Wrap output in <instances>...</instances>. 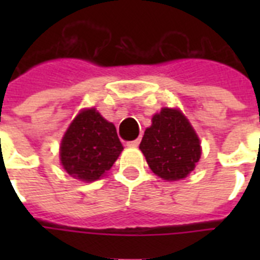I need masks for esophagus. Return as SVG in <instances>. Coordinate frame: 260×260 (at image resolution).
<instances>
[{
	"label": "esophagus",
	"instance_id": "34e87169",
	"mask_svg": "<svg viewBox=\"0 0 260 260\" xmlns=\"http://www.w3.org/2000/svg\"><path fill=\"white\" fill-rule=\"evenodd\" d=\"M140 144V139H135V140H131V142L126 143L128 147H138Z\"/></svg>",
	"mask_w": 260,
	"mask_h": 260
}]
</instances>
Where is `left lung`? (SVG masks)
<instances>
[{
	"label": "left lung",
	"mask_w": 260,
	"mask_h": 260,
	"mask_svg": "<svg viewBox=\"0 0 260 260\" xmlns=\"http://www.w3.org/2000/svg\"><path fill=\"white\" fill-rule=\"evenodd\" d=\"M147 163L167 181L185 178L201 156V146L187 118L177 109L160 110L152 117L140 143Z\"/></svg>",
	"instance_id": "1"
}]
</instances>
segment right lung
<instances>
[{
  "label": "right lung",
  "mask_w": 260,
  "mask_h": 260,
  "mask_svg": "<svg viewBox=\"0 0 260 260\" xmlns=\"http://www.w3.org/2000/svg\"><path fill=\"white\" fill-rule=\"evenodd\" d=\"M121 151L113 124L95 109H87L75 117L64 134L60 160L71 177L91 182L113 166Z\"/></svg>",
  "instance_id": "right-lung-1"
}]
</instances>
